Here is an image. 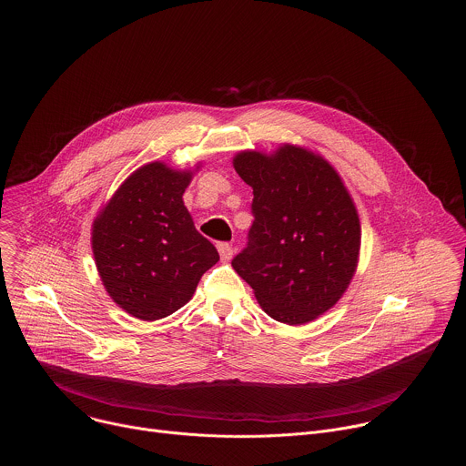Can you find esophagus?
Segmentation results:
<instances>
[{
	"label": "esophagus",
	"mask_w": 466,
	"mask_h": 466,
	"mask_svg": "<svg viewBox=\"0 0 466 466\" xmlns=\"http://www.w3.org/2000/svg\"><path fill=\"white\" fill-rule=\"evenodd\" d=\"M217 248H218V253H220V258H222V260H231V257H233V248H231L228 242H220Z\"/></svg>",
	"instance_id": "34e87169"
}]
</instances>
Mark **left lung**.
I'll return each mask as SVG.
<instances>
[{"instance_id":"1","label":"left lung","mask_w":466,"mask_h":466,"mask_svg":"<svg viewBox=\"0 0 466 466\" xmlns=\"http://www.w3.org/2000/svg\"><path fill=\"white\" fill-rule=\"evenodd\" d=\"M237 174L253 188L248 246L231 266L267 314L303 325L339 301L353 278L360 224L340 177L319 156L292 145L240 152Z\"/></svg>"}]
</instances>
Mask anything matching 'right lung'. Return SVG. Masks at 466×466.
I'll use <instances>...</instances> for the list:
<instances>
[{"label":"right lung","instance_id":"1","mask_svg":"<svg viewBox=\"0 0 466 466\" xmlns=\"http://www.w3.org/2000/svg\"><path fill=\"white\" fill-rule=\"evenodd\" d=\"M190 179V172L148 163L124 181L93 224L104 287L137 319L156 321L179 310L218 262L183 202Z\"/></svg>","mask_w":466,"mask_h":466}]
</instances>
